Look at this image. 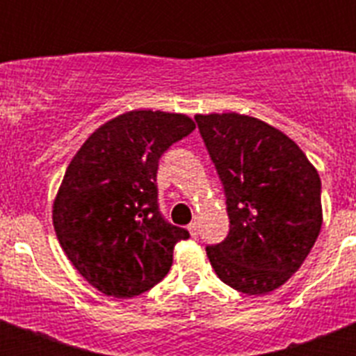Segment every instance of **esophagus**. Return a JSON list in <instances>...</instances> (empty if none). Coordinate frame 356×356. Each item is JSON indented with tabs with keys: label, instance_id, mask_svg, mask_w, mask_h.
Listing matches in <instances>:
<instances>
[{
	"label": "esophagus",
	"instance_id": "obj_1",
	"mask_svg": "<svg viewBox=\"0 0 356 356\" xmlns=\"http://www.w3.org/2000/svg\"><path fill=\"white\" fill-rule=\"evenodd\" d=\"M200 226H197V222H191V225L187 226L188 234H191V237H197V232H200Z\"/></svg>",
	"mask_w": 356,
	"mask_h": 356
}]
</instances>
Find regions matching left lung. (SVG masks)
I'll use <instances>...</instances> for the list:
<instances>
[{
	"label": "left lung",
	"instance_id": "1",
	"mask_svg": "<svg viewBox=\"0 0 356 356\" xmlns=\"http://www.w3.org/2000/svg\"><path fill=\"white\" fill-rule=\"evenodd\" d=\"M226 193L229 234L207 248L216 275L238 292L275 291L305 262L323 225L321 178L301 147L251 115L197 114Z\"/></svg>",
	"mask_w": 356,
	"mask_h": 356
}]
</instances>
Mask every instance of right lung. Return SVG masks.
<instances>
[{
    "label": "right lung",
    "mask_w": 356,
    "mask_h": 356,
    "mask_svg": "<svg viewBox=\"0 0 356 356\" xmlns=\"http://www.w3.org/2000/svg\"><path fill=\"white\" fill-rule=\"evenodd\" d=\"M196 122L185 114L137 108L110 119L72 156L55 201L62 250L94 289L134 298L168 275L188 232L162 219L159 159Z\"/></svg>",
    "instance_id": "obj_1"
}]
</instances>
